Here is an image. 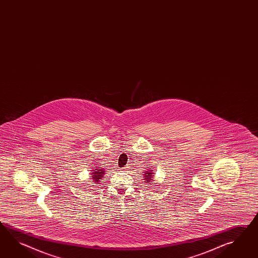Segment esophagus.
<instances>
[{
    "instance_id": "34e87169",
    "label": "esophagus",
    "mask_w": 258,
    "mask_h": 258,
    "mask_svg": "<svg viewBox=\"0 0 258 258\" xmlns=\"http://www.w3.org/2000/svg\"><path fill=\"white\" fill-rule=\"evenodd\" d=\"M126 168H127V167H124V168H123V169H126Z\"/></svg>"
}]
</instances>
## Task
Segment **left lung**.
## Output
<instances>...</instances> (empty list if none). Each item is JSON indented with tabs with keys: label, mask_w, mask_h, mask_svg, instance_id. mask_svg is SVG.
I'll list each match as a JSON object with an SVG mask.
<instances>
[{
	"label": "left lung",
	"mask_w": 258,
	"mask_h": 258,
	"mask_svg": "<svg viewBox=\"0 0 258 258\" xmlns=\"http://www.w3.org/2000/svg\"><path fill=\"white\" fill-rule=\"evenodd\" d=\"M146 175H145V180H146L147 182H149V183H152V175L151 174H153V173H151V172H147V173H145Z\"/></svg>",
	"instance_id": "obj_1"
}]
</instances>
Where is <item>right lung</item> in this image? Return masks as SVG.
Listing matches in <instances>:
<instances>
[{
  "label": "right lung",
  "mask_w": 258,
  "mask_h": 258,
  "mask_svg": "<svg viewBox=\"0 0 258 258\" xmlns=\"http://www.w3.org/2000/svg\"><path fill=\"white\" fill-rule=\"evenodd\" d=\"M104 174L103 170H94L92 173V179L95 182H99L101 179H102V176Z\"/></svg>",
  "instance_id": "obj_1"
}]
</instances>
